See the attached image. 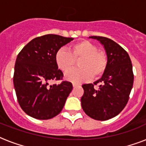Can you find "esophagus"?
Listing matches in <instances>:
<instances>
[{
	"label": "esophagus",
	"mask_w": 146,
	"mask_h": 146,
	"mask_svg": "<svg viewBox=\"0 0 146 146\" xmlns=\"http://www.w3.org/2000/svg\"><path fill=\"white\" fill-rule=\"evenodd\" d=\"M80 85L77 84V83H75V82H73V87H76V86H79Z\"/></svg>",
	"instance_id": "esophagus-1"
}]
</instances>
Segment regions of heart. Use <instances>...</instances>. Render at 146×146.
Segmentation results:
<instances>
[{"instance_id":"b5f03b06","label":"heart","mask_w":146,"mask_h":146,"mask_svg":"<svg viewBox=\"0 0 146 146\" xmlns=\"http://www.w3.org/2000/svg\"><path fill=\"white\" fill-rule=\"evenodd\" d=\"M80 59L78 66L80 67L68 71L65 78L73 82H82L92 76L99 77L106 70L108 59L106 54L90 42L82 40L69 47V51L60 48L55 54V63L63 72L72 68L75 60Z\"/></svg>"}]
</instances>
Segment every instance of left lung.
Here are the masks:
<instances>
[{
    "label": "left lung",
    "mask_w": 146,
    "mask_h": 146,
    "mask_svg": "<svg viewBox=\"0 0 146 146\" xmlns=\"http://www.w3.org/2000/svg\"><path fill=\"white\" fill-rule=\"evenodd\" d=\"M104 46L108 64L102 77L94 84L82 85L84 94L81 98L83 111L97 120H107L122 111L129 100L133 85V66L129 54L113 40L102 36H90Z\"/></svg>",
    "instance_id": "8db88e82"
}]
</instances>
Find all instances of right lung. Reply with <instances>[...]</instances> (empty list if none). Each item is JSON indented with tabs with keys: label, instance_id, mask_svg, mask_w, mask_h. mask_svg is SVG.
Returning <instances> with one entry per match:
<instances>
[{
	"label": "right lung",
	"instance_id": "add662e5",
	"mask_svg": "<svg viewBox=\"0 0 146 146\" xmlns=\"http://www.w3.org/2000/svg\"><path fill=\"white\" fill-rule=\"evenodd\" d=\"M73 40L48 34L33 39L19 53L13 85L19 105L29 116L48 120L62 111L73 85L67 81L59 85H50L49 82L63 78L55 63V54Z\"/></svg>",
	"mask_w": 146,
	"mask_h": 146
}]
</instances>
